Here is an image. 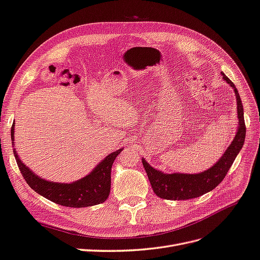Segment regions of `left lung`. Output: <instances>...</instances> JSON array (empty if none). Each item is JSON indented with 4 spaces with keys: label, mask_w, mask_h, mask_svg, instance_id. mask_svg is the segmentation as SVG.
Returning a JSON list of instances; mask_svg holds the SVG:
<instances>
[{
    "label": "left lung",
    "mask_w": 260,
    "mask_h": 260,
    "mask_svg": "<svg viewBox=\"0 0 260 260\" xmlns=\"http://www.w3.org/2000/svg\"><path fill=\"white\" fill-rule=\"evenodd\" d=\"M223 79L234 89L236 95L237 106V118H239V127L233 138L231 145L228 147L222 157L209 168L207 171L197 174H184V173H163L159 170L153 169L149 163L146 162L143 158L142 162L146 170L148 179L151 184V187L154 194L163 199L170 200H185L190 198H196L202 196L206 192L216 188L218 185L224 179L230 168L232 167L233 162L239 154L240 150L244 145L246 134V126L244 121L243 105L240 98L239 91L235 85L223 73H221Z\"/></svg>",
    "instance_id": "obj_1"
}]
</instances>
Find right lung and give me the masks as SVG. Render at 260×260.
<instances>
[{
	"label": "right lung",
	"mask_w": 260,
	"mask_h": 260,
	"mask_svg": "<svg viewBox=\"0 0 260 260\" xmlns=\"http://www.w3.org/2000/svg\"><path fill=\"white\" fill-rule=\"evenodd\" d=\"M14 128L15 126L13 124L11 131L13 147L15 145ZM122 150L123 148L110 153L88 175L69 184L50 182L39 177L24 165L15 148L13 152L20 173L23 174L27 184L36 192L57 205L73 207V208H83V207H90L106 202L111 189V169L117 154Z\"/></svg>",
	"instance_id": "obj_1"
}]
</instances>
